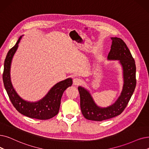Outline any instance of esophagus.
<instances>
[{
	"instance_id": "esophagus-1",
	"label": "esophagus",
	"mask_w": 149,
	"mask_h": 149,
	"mask_svg": "<svg viewBox=\"0 0 149 149\" xmlns=\"http://www.w3.org/2000/svg\"><path fill=\"white\" fill-rule=\"evenodd\" d=\"M80 83H81L80 79H79L78 78L74 79V80H73V84H74V85H79Z\"/></svg>"
}]
</instances>
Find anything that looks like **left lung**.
<instances>
[{"mask_svg": "<svg viewBox=\"0 0 149 149\" xmlns=\"http://www.w3.org/2000/svg\"><path fill=\"white\" fill-rule=\"evenodd\" d=\"M112 44L108 55L109 60H119L123 69L124 85L120 96L114 103L107 108H101L95 104L87 89L79 86L80 97V108L82 114L86 119L102 121L120 114L126 108L134 91L136 65L130 50L122 39L111 38Z\"/></svg>", "mask_w": 149, "mask_h": 149, "instance_id": "obj_1", "label": "left lung"}]
</instances>
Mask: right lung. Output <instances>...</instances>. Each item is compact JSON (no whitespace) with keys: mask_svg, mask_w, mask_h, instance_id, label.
<instances>
[{"mask_svg":"<svg viewBox=\"0 0 149 149\" xmlns=\"http://www.w3.org/2000/svg\"><path fill=\"white\" fill-rule=\"evenodd\" d=\"M22 36H20L16 44L8 51L5 58L2 75L3 85L11 102L18 112L30 118L49 119L58 113L62 95L64 91L72 85V80L69 78L56 83L44 97L38 102H30L20 97L11 82L10 67L13 57Z\"/></svg>","mask_w":149,"mask_h":149,"instance_id":"obj_1","label":"right lung"}]
</instances>
